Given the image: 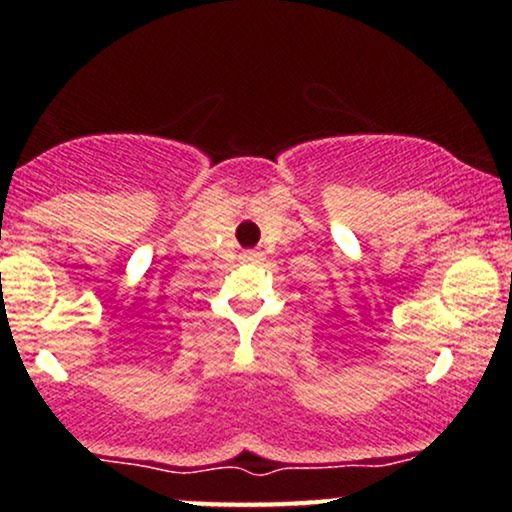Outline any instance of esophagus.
<instances>
[{
	"label": "esophagus",
	"mask_w": 512,
	"mask_h": 512,
	"mask_svg": "<svg viewBox=\"0 0 512 512\" xmlns=\"http://www.w3.org/2000/svg\"><path fill=\"white\" fill-rule=\"evenodd\" d=\"M240 257H243V262H260V260H262V252H257V250H245Z\"/></svg>",
	"instance_id": "34e87169"
}]
</instances>
